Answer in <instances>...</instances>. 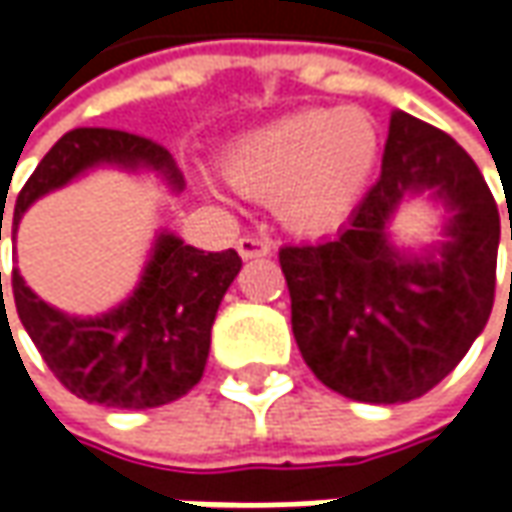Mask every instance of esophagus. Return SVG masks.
<instances>
[{
    "label": "esophagus",
    "mask_w": 512,
    "mask_h": 512,
    "mask_svg": "<svg viewBox=\"0 0 512 512\" xmlns=\"http://www.w3.org/2000/svg\"><path fill=\"white\" fill-rule=\"evenodd\" d=\"M236 247H239V256H242V259H259V256H267V253H270V242L256 239V236H242V239L236 242Z\"/></svg>",
    "instance_id": "obj_1"
}]
</instances>
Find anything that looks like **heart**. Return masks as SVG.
Masks as SVG:
<instances>
[{"label": "heart", "instance_id": "1", "mask_svg": "<svg viewBox=\"0 0 512 512\" xmlns=\"http://www.w3.org/2000/svg\"><path fill=\"white\" fill-rule=\"evenodd\" d=\"M376 159L379 133L367 113L322 108L247 133L230 148L222 170L247 196H273L287 227L322 233L359 202Z\"/></svg>", "mask_w": 512, "mask_h": 512}]
</instances>
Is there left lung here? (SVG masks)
Masks as SVG:
<instances>
[{"instance_id": "left-lung-1", "label": "left lung", "mask_w": 512, "mask_h": 512, "mask_svg": "<svg viewBox=\"0 0 512 512\" xmlns=\"http://www.w3.org/2000/svg\"><path fill=\"white\" fill-rule=\"evenodd\" d=\"M422 186H436L454 210L451 239L439 257L407 263L386 245L383 222ZM499 233V205L462 145L393 113L382 176L342 233L279 250L307 367L353 402L399 404L433 390L490 319Z\"/></svg>"}]
</instances>
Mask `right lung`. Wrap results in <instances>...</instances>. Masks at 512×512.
<instances>
[{
	"instance_id": "add662e5",
	"label": "right lung",
	"mask_w": 512,
	"mask_h": 512,
	"mask_svg": "<svg viewBox=\"0 0 512 512\" xmlns=\"http://www.w3.org/2000/svg\"><path fill=\"white\" fill-rule=\"evenodd\" d=\"M99 162L125 168L148 165L162 170L176 190L182 187V173L170 153L148 136L110 128L68 130L19 190L13 233L39 196L68 185L76 173ZM239 267L242 259L236 250L207 253L176 236H159L136 293L102 319H70L53 310L16 270L10 287L16 313L36 350L73 396L119 410H148L182 399L199 384L210 350V327Z\"/></svg>"
}]
</instances>
